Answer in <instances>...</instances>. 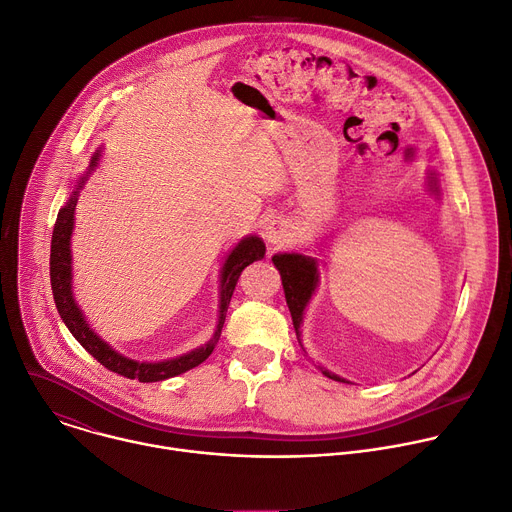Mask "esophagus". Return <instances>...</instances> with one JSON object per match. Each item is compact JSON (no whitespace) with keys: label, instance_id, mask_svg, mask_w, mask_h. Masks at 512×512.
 Returning a JSON list of instances; mask_svg holds the SVG:
<instances>
[{"label":"esophagus","instance_id":"34e87169","mask_svg":"<svg viewBox=\"0 0 512 512\" xmlns=\"http://www.w3.org/2000/svg\"><path fill=\"white\" fill-rule=\"evenodd\" d=\"M264 240L270 248H282L291 242V227L282 219H270L264 225Z\"/></svg>","mask_w":512,"mask_h":512}]
</instances>
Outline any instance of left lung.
I'll use <instances>...</instances> for the list:
<instances>
[{"instance_id": "1", "label": "left lung", "mask_w": 512, "mask_h": 512, "mask_svg": "<svg viewBox=\"0 0 512 512\" xmlns=\"http://www.w3.org/2000/svg\"><path fill=\"white\" fill-rule=\"evenodd\" d=\"M427 187L435 197H441V189H439V179L435 170H427ZM272 262L276 266V270L280 272V280H282V289H285V299L293 317V325L297 331V339L301 344V323H303V315L305 309L311 301V297L315 295V289L319 287V264L317 258L307 256V254H299V252H285V254H274ZM303 348V344H301ZM305 350V348H303ZM327 378L337 380V382H348L346 378L337 376L329 370H325L323 366H317Z\"/></svg>"}]
</instances>
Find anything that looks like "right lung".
I'll list each match as a JSON object with an SVG mask.
<instances>
[{"label":"right lung","instance_id":"obj_1","mask_svg":"<svg viewBox=\"0 0 512 512\" xmlns=\"http://www.w3.org/2000/svg\"><path fill=\"white\" fill-rule=\"evenodd\" d=\"M101 154H103L101 148L95 150V154L91 156L87 173L83 177H79V181L73 185V191H71L67 203L59 209V215H56V223L52 230V242H50V285H52V297H54L56 309H59L61 319L65 321V325L69 327V331L73 333L77 342L107 370L116 372L120 376H126V378H132V380L136 378L140 382H158V380L179 376V374L199 366L201 362H205L211 356L215 344L219 342L225 313H227V307H230L234 289L238 285V278L246 266L264 258L266 246H264L262 238H258V236H246L232 248L230 254L225 256L223 266L219 270L217 327L207 344H203L183 356L162 360V362H138V360L126 358L124 354L113 350L107 342H103V339L89 327V323L73 295L71 236H73V227H75V207L79 201V193L83 191L85 183L89 181L91 173L101 160Z\"/></svg>","mask_w":512,"mask_h":512}]
</instances>
